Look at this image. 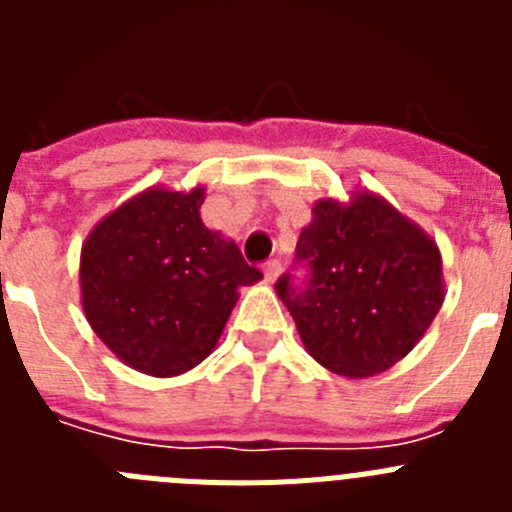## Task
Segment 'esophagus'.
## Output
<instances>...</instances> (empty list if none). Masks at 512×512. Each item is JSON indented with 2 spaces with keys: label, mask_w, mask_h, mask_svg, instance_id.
I'll return each instance as SVG.
<instances>
[{
  "label": "esophagus",
  "mask_w": 512,
  "mask_h": 512,
  "mask_svg": "<svg viewBox=\"0 0 512 512\" xmlns=\"http://www.w3.org/2000/svg\"><path fill=\"white\" fill-rule=\"evenodd\" d=\"M279 271H282V264H279L277 259H274V261H266V264H264V279H266V282H269V284L277 282Z\"/></svg>",
  "instance_id": "esophagus-1"
}]
</instances>
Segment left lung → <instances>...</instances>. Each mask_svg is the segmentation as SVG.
I'll return each instance as SVG.
<instances>
[{
  "mask_svg": "<svg viewBox=\"0 0 512 512\" xmlns=\"http://www.w3.org/2000/svg\"><path fill=\"white\" fill-rule=\"evenodd\" d=\"M310 282H277L305 351L346 379H366L418 346L446 297L436 238L372 189L323 197L300 230Z\"/></svg>",
  "mask_w": 512,
  "mask_h": 512,
  "instance_id": "obj_1",
  "label": "left lung"
}]
</instances>
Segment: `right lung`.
Masks as SVG:
<instances>
[{
    "mask_svg": "<svg viewBox=\"0 0 512 512\" xmlns=\"http://www.w3.org/2000/svg\"><path fill=\"white\" fill-rule=\"evenodd\" d=\"M205 184H153L104 215L81 246V307L99 341L148 377H179L212 354L238 289L264 279L233 238L202 223Z\"/></svg>",
    "mask_w": 512,
    "mask_h": 512,
    "instance_id": "1",
    "label": "right lung"
}]
</instances>
